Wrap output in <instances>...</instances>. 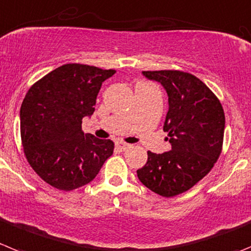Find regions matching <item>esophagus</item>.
Masks as SVG:
<instances>
[{
  "mask_svg": "<svg viewBox=\"0 0 251 251\" xmlns=\"http://www.w3.org/2000/svg\"><path fill=\"white\" fill-rule=\"evenodd\" d=\"M116 146H117V148L121 149V151H127L128 148H130V147H132L130 144L126 143V142H117Z\"/></svg>",
  "mask_w": 251,
  "mask_h": 251,
  "instance_id": "obj_1",
  "label": "esophagus"
}]
</instances>
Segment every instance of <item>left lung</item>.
I'll return each instance as SVG.
<instances>
[{"mask_svg":"<svg viewBox=\"0 0 251 251\" xmlns=\"http://www.w3.org/2000/svg\"><path fill=\"white\" fill-rule=\"evenodd\" d=\"M160 82L168 93L163 130L171 151H148L146 165L137 171L151 192L172 198L187 192L204 178L219 159L224 141L225 116L219 98L199 78L183 71H143Z\"/></svg>","mask_w":251,"mask_h":251,"instance_id":"1","label":"left lung"}]
</instances>
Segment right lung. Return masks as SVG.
I'll return each mask as SVG.
<instances>
[{"label": "right lung", "instance_id": "1", "mask_svg": "<svg viewBox=\"0 0 251 251\" xmlns=\"http://www.w3.org/2000/svg\"><path fill=\"white\" fill-rule=\"evenodd\" d=\"M114 70L80 63L63 64L32 84L21 105V141L31 168L64 192L93 180L113 154L110 139L82 130L94 112L97 94Z\"/></svg>", "mask_w": 251, "mask_h": 251}]
</instances>
